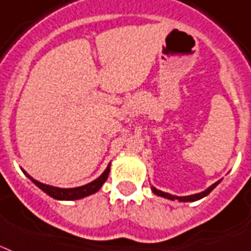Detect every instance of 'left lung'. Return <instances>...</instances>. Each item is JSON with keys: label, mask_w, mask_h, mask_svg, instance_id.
Returning <instances> with one entry per match:
<instances>
[{"label": "left lung", "mask_w": 251, "mask_h": 251, "mask_svg": "<svg viewBox=\"0 0 251 251\" xmlns=\"http://www.w3.org/2000/svg\"><path fill=\"white\" fill-rule=\"evenodd\" d=\"M217 184H219V181H217V183H215V184L210 185L209 188L205 189L204 192H200V194H196V195H191V196H181V198H177V196H172V195H170V194L162 192V191L154 188V187H152V192H154L155 195H158V196H162V198L170 199V200H175V199H177L179 201H196V200H199V199H202L204 196H206V195L209 194L210 191L215 188Z\"/></svg>", "instance_id": "1"}]
</instances>
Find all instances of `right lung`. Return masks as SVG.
Here are the masks:
<instances>
[{
    "label": "right lung",
    "instance_id": "1",
    "mask_svg": "<svg viewBox=\"0 0 251 251\" xmlns=\"http://www.w3.org/2000/svg\"><path fill=\"white\" fill-rule=\"evenodd\" d=\"M109 171H110V164H109L106 170L104 171V174L101 175L100 177H97L96 180H93L89 184L81 185V187H76V188H57V187H52V185L43 184V183H39L36 181L35 179H32L31 176H28V179L34 183L35 185H38L42 191H45L46 194L51 196L53 199H57V200H77V199L85 198V196H89V195L95 194L99 189L101 188V185L104 184L106 179L109 176Z\"/></svg>",
    "mask_w": 251,
    "mask_h": 251
}]
</instances>
